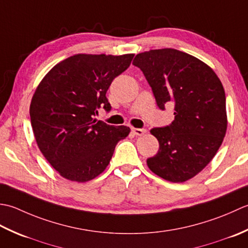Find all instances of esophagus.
I'll use <instances>...</instances> for the list:
<instances>
[{
	"label": "esophagus",
	"instance_id": "34e87169",
	"mask_svg": "<svg viewBox=\"0 0 248 248\" xmlns=\"http://www.w3.org/2000/svg\"><path fill=\"white\" fill-rule=\"evenodd\" d=\"M131 131H133V134L136 136H142L146 133V129L144 128H131Z\"/></svg>",
	"mask_w": 248,
	"mask_h": 248
}]
</instances>
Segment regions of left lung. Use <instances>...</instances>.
<instances>
[{
    "label": "left lung",
    "mask_w": 248,
    "mask_h": 248,
    "mask_svg": "<svg viewBox=\"0 0 248 248\" xmlns=\"http://www.w3.org/2000/svg\"><path fill=\"white\" fill-rule=\"evenodd\" d=\"M133 65L143 73L160 110L173 105L172 123L151 129L159 150L146 164L173 183L194 178L214 157L226 135L223 84L208 65L175 49L139 53Z\"/></svg>",
    "instance_id": "1"
}]
</instances>
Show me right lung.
I'll use <instances>...</instances> for the list:
<instances>
[{
    "instance_id": "obj_1",
    "label": "right lung",
    "mask_w": 248,
    "mask_h": 248,
    "mask_svg": "<svg viewBox=\"0 0 248 248\" xmlns=\"http://www.w3.org/2000/svg\"><path fill=\"white\" fill-rule=\"evenodd\" d=\"M134 54H77L45 76L30 106L40 152L63 178L87 182L106 169L127 126L95 120L99 108L111 110L106 93L129 67Z\"/></svg>"
}]
</instances>
